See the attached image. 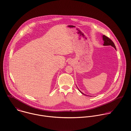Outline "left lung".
I'll list each match as a JSON object with an SVG mask.
<instances>
[{"mask_svg": "<svg viewBox=\"0 0 131 131\" xmlns=\"http://www.w3.org/2000/svg\"><path fill=\"white\" fill-rule=\"evenodd\" d=\"M103 40L104 41V46H109V45H111V46L113 47L115 49H116V47H115V45L114 44V43H113V42L108 37H107V36H106L105 35H103ZM79 89V88H78ZM79 91L83 94H84L85 95H86V94H84L83 93H82L79 89Z\"/></svg>", "mask_w": 131, "mask_h": 131, "instance_id": "1", "label": "left lung"}]
</instances>
